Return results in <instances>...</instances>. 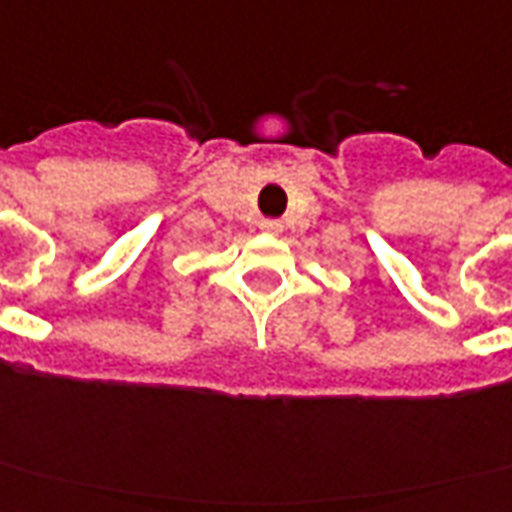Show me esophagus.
Returning a JSON list of instances; mask_svg holds the SVG:
<instances>
[{
    "label": "esophagus",
    "instance_id": "esophagus-1",
    "mask_svg": "<svg viewBox=\"0 0 512 512\" xmlns=\"http://www.w3.org/2000/svg\"><path fill=\"white\" fill-rule=\"evenodd\" d=\"M261 231H267V234H281L283 223L281 220H272V218L261 220Z\"/></svg>",
    "mask_w": 512,
    "mask_h": 512
}]
</instances>
